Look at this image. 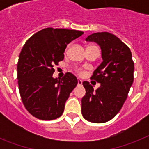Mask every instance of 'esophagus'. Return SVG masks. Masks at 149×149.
<instances>
[{
    "instance_id": "34e87169",
    "label": "esophagus",
    "mask_w": 149,
    "mask_h": 149,
    "mask_svg": "<svg viewBox=\"0 0 149 149\" xmlns=\"http://www.w3.org/2000/svg\"><path fill=\"white\" fill-rule=\"evenodd\" d=\"M77 84H78V85H82V84H83V81H82L80 79H77Z\"/></svg>"
}]
</instances>
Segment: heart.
<instances>
[{"label":"heart","mask_w":149,"mask_h":149,"mask_svg":"<svg viewBox=\"0 0 149 149\" xmlns=\"http://www.w3.org/2000/svg\"><path fill=\"white\" fill-rule=\"evenodd\" d=\"M91 46H94V45H90L89 47H91ZM76 71H77V72H78L79 74H81V73H82V72H81V71H80V70H79V69H77V70H76Z\"/></svg>","instance_id":"1"}]
</instances>
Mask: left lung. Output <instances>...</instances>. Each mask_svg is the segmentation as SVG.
<instances>
[{"mask_svg": "<svg viewBox=\"0 0 149 149\" xmlns=\"http://www.w3.org/2000/svg\"><path fill=\"white\" fill-rule=\"evenodd\" d=\"M86 41L100 46L103 62L93 72L91 79L100 84L93 91L87 81L83 83L86 94L82 98L83 117L93 123L111 120L120 111L134 80V62L131 50L120 38L109 32H97Z\"/></svg>", "mask_w": 149, "mask_h": 149, "instance_id": "obj_1", "label": "left lung"}]
</instances>
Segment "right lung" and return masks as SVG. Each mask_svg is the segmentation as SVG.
<instances>
[{
	"label": "right lung",
	"instance_id": "obj_1",
	"mask_svg": "<svg viewBox=\"0 0 149 149\" xmlns=\"http://www.w3.org/2000/svg\"><path fill=\"white\" fill-rule=\"evenodd\" d=\"M78 30L46 28L27 40L17 62V84L22 103L35 118L54 120L63 114L77 79L66 72L54 79V66L63 60L67 45L81 36Z\"/></svg>",
	"mask_w": 149,
	"mask_h": 149
}]
</instances>
